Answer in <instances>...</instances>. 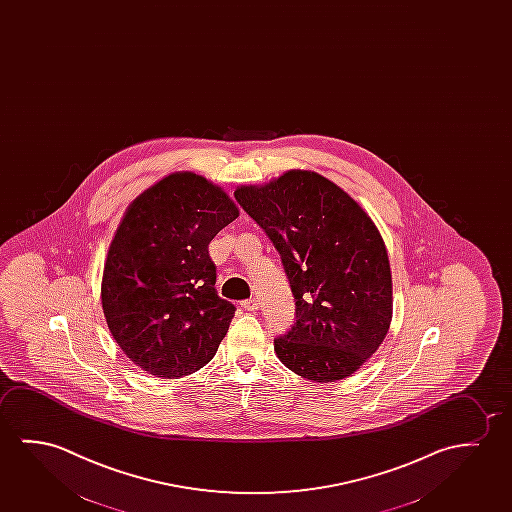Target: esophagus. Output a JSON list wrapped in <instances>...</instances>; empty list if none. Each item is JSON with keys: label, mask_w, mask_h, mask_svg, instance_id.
Listing matches in <instances>:
<instances>
[{"label": "esophagus", "mask_w": 512, "mask_h": 512, "mask_svg": "<svg viewBox=\"0 0 512 512\" xmlns=\"http://www.w3.org/2000/svg\"><path fill=\"white\" fill-rule=\"evenodd\" d=\"M241 306L245 308L246 312H257V310H259V301H257L255 297H252V299H246V301H243Z\"/></svg>", "instance_id": "esophagus-1"}]
</instances>
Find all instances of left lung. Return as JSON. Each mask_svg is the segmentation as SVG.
Segmentation results:
<instances>
[{"label": "left lung", "mask_w": 512, "mask_h": 512, "mask_svg": "<svg viewBox=\"0 0 512 512\" xmlns=\"http://www.w3.org/2000/svg\"><path fill=\"white\" fill-rule=\"evenodd\" d=\"M234 197L280 253L296 299V322L275 338L276 356L313 382L350 377L393 319L391 267L375 223L317 172H285L239 186Z\"/></svg>", "instance_id": "1"}]
</instances>
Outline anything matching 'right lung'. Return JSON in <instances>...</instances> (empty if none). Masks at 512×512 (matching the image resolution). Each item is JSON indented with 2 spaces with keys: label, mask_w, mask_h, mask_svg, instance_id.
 <instances>
[{
  "label": "right lung",
  "mask_w": 512,
  "mask_h": 512,
  "mask_svg": "<svg viewBox=\"0 0 512 512\" xmlns=\"http://www.w3.org/2000/svg\"><path fill=\"white\" fill-rule=\"evenodd\" d=\"M237 216L229 195L193 172L163 178L126 209L105 260L102 308L142 370L185 377L215 357L236 306L216 292L208 246Z\"/></svg>",
  "instance_id": "1"
}]
</instances>
